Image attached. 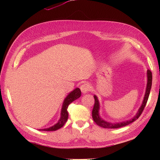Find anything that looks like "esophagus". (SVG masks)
<instances>
[{
    "mask_svg": "<svg viewBox=\"0 0 160 160\" xmlns=\"http://www.w3.org/2000/svg\"><path fill=\"white\" fill-rule=\"evenodd\" d=\"M80 89L81 90L82 93H83V94H85L87 93H88V92L89 91L90 87L88 83H85V84H83L81 86Z\"/></svg>",
    "mask_w": 160,
    "mask_h": 160,
    "instance_id": "esophagus-1",
    "label": "esophagus"
}]
</instances>
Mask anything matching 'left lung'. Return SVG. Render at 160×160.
<instances>
[{"mask_svg": "<svg viewBox=\"0 0 160 160\" xmlns=\"http://www.w3.org/2000/svg\"><path fill=\"white\" fill-rule=\"evenodd\" d=\"M152 72L150 71V70L148 69L147 71V85H146V92H145V95L143 97V99L142 103V105L139 108L137 113L135 114L132 118H131L129 120L123 121V122H118V123L108 122L107 121H105L103 118H101V116L99 115V109H100L99 101L97 95H94L95 104H94L93 111H92V118H93V121L97 123V125H99V126L102 127L103 128H109V129H117L119 128H122L124 126H126V125L135 122V120H137L139 118L140 115L142 114L145 106H146L147 103V101H148L149 93H150V90H151V88H152Z\"/></svg>", "mask_w": 160, "mask_h": 160, "instance_id": "1", "label": "left lung"}]
</instances>
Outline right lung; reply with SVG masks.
I'll list each match as a JSON object with an SVG mask.
<instances>
[{"mask_svg":"<svg viewBox=\"0 0 160 160\" xmlns=\"http://www.w3.org/2000/svg\"><path fill=\"white\" fill-rule=\"evenodd\" d=\"M81 91L79 88H75V89L71 91L70 93L67 95V97L63 101V103H62L61 111V116L57 123L49 128L45 129H38V130L45 131V132H51V131H56L61 128L67 122V119H68L69 114L68 111H67V108H68L69 105L71 103H72V101H74L75 100L81 97Z\"/></svg>","mask_w":160,"mask_h":160,"instance_id":"right-lung-1","label":"right lung"}]
</instances>
